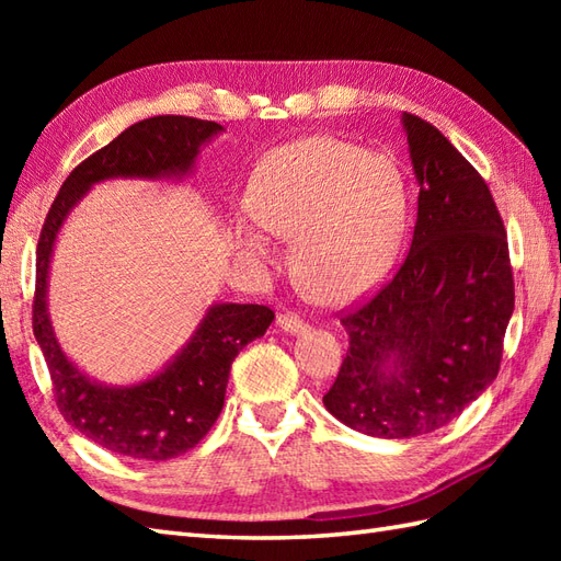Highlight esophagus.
<instances>
[{
	"mask_svg": "<svg viewBox=\"0 0 561 561\" xmlns=\"http://www.w3.org/2000/svg\"><path fill=\"white\" fill-rule=\"evenodd\" d=\"M277 325H279L284 332H291V335H296V332H306V330H308L306 320H304L301 316L291 313V311L279 313V316H277Z\"/></svg>",
	"mask_w": 561,
	"mask_h": 561,
	"instance_id": "1",
	"label": "esophagus"
}]
</instances>
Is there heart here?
<instances>
[{"label": "heart", "instance_id": "b5f03b06", "mask_svg": "<svg viewBox=\"0 0 561 561\" xmlns=\"http://www.w3.org/2000/svg\"><path fill=\"white\" fill-rule=\"evenodd\" d=\"M245 209L262 229L291 238V267L323 304H350L386 277L408 219V187L396 161L335 137H304L267 153L250 175ZM236 243L265 260L254 224Z\"/></svg>", "mask_w": 561, "mask_h": 561}]
</instances>
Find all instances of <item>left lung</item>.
I'll list each match as a JSON object with an SVG mask.
<instances>
[{
    "label": "left lung",
    "instance_id": "left-lung-1",
    "mask_svg": "<svg viewBox=\"0 0 561 561\" xmlns=\"http://www.w3.org/2000/svg\"><path fill=\"white\" fill-rule=\"evenodd\" d=\"M420 181L408 257L350 308V335L325 408L378 438L432 434L478 400L502 366L514 313L506 229L484 178L438 133L402 115Z\"/></svg>",
    "mask_w": 561,
    "mask_h": 561
}]
</instances>
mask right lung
<instances>
[{"mask_svg": "<svg viewBox=\"0 0 561 561\" xmlns=\"http://www.w3.org/2000/svg\"><path fill=\"white\" fill-rule=\"evenodd\" d=\"M221 125L185 115H157L127 127L111 145L83 159L47 211L35 257L33 332L38 340L59 414L105 450L137 460H169L195 448L224 408L231 364L274 320L267 306L217 304L173 364L145 383L108 388L71 364L53 335L45 308L47 267L59 226L87 190L105 178H169L187 173L199 145Z\"/></svg>", "mask_w": 561, "mask_h": 561, "instance_id": "1", "label": "right lung"}]
</instances>
